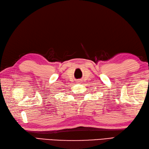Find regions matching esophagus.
<instances>
[{
    "mask_svg": "<svg viewBox=\"0 0 149 149\" xmlns=\"http://www.w3.org/2000/svg\"><path fill=\"white\" fill-rule=\"evenodd\" d=\"M78 82H80V81H78Z\"/></svg>",
    "mask_w": 149,
    "mask_h": 149,
    "instance_id": "obj_1",
    "label": "esophagus"
}]
</instances>
